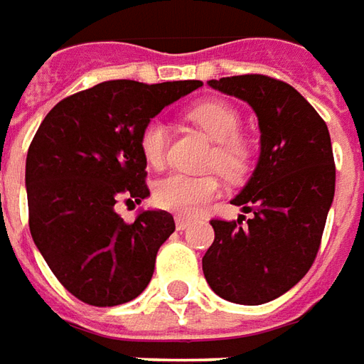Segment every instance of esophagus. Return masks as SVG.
I'll use <instances>...</instances> for the list:
<instances>
[{
    "mask_svg": "<svg viewBox=\"0 0 364 364\" xmlns=\"http://www.w3.org/2000/svg\"><path fill=\"white\" fill-rule=\"evenodd\" d=\"M190 225H192V221H188V219H182V218H176V229H178V231H186Z\"/></svg>",
    "mask_w": 364,
    "mask_h": 364,
    "instance_id": "esophagus-1",
    "label": "esophagus"
}]
</instances>
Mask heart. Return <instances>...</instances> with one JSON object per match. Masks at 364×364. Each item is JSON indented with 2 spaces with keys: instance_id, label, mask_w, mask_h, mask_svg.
Returning <instances> with one entry per match:
<instances>
[{
  "instance_id": "1",
  "label": "heart",
  "mask_w": 364,
  "mask_h": 364,
  "mask_svg": "<svg viewBox=\"0 0 364 364\" xmlns=\"http://www.w3.org/2000/svg\"><path fill=\"white\" fill-rule=\"evenodd\" d=\"M190 119L215 141L211 164L229 180H237L249 166L251 151L245 139L239 136L241 115L235 107L221 100H208L190 109ZM168 125L162 117H153L141 129L139 146L149 166L161 168L168 156ZM219 194L215 176H190L172 172L154 184V202L162 210L178 215H194L202 205Z\"/></svg>"
}]
</instances>
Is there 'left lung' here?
<instances>
[{
    "mask_svg": "<svg viewBox=\"0 0 364 364\" xmlns=\"http://www.w3.org/2000/svg\"><path fill=\"white\" fill-rule=\"evenodd\" d=\"M251 105L260 153L243 190L231 200L252 218L213 219L215 239L203 277L219 298L243 306L274 300L300 282L318 255L335 194V162L326 121L280 80L245 74L208 82Z\"/></svg>",
    "mask_w": 364,
    "mask_h": 364,
    "instance_id": "left-lung-1",
    "label": "left lung"
}]
</instances>
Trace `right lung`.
Here are the masks:
<instances>
[{
	"mask_svg": "<svg viewBox=\"0 0 364 364\" xmlns=\"http://www.w3.org/2000/svg\"><path fill=\"white\" fill-rule=\"evenodd\" d=\"M200 86V80L102 82L58 102L41 123L25 166L31 235L54 277L78 300L119 306L151 282L174 218L141 210L125 223L115 203L135 205L151 196L141 129Z\"/></svg>",
	"mask_w": 364,
	"mask_h": 364,
	"instance_id": "add662e5",
	"label": "right lung"
}]
</instances>
